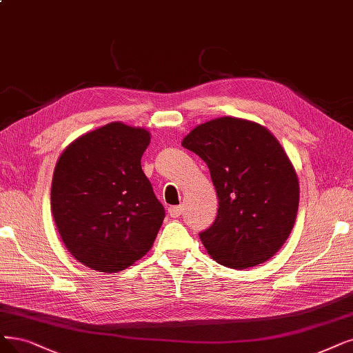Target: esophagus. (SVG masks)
<instances>
[{
	"instance_id": "obj_1",
	"label": "esophagus",
	"mask_w": 353,
	"mask_h": 353,
	"mask_svg": "<svg viewBox=\"0 0 353 353\" xmlns=\"http://www.w3.org/2000/svg\"><path fill=\"white\" fill-rule=\"evenodd\" d=\"M168 214L171 216L172 219H176L182 214V207L181 205H171L168 208Z\"/></svg>"
}]
</instances>
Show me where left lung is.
I'll return each mask as SVG.
<instances>
[{"mask_svg": "<svg viewBox=\"0 0 353 353\" xmlns=\"http://www.w3.org/2000/svg\"><path fill=\"white\" fill-rule=\"evenodd\" d=\"M182 146L207 163L217 191V217L200 233L208 255L232 270L272 258L292 230L300 200L278 140L256 123L221 117L196 125Z\"/></svg>", "mask_w": 353, "mask_h": 353, "instance_id": "obj_1", "label": "left lung"}]
</instances>
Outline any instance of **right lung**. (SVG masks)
I'll list each match as a JSON object with an SVG mask.
<instances>
[{
  "instance_id": "obj_1",
  "label": "right lung",
  "mask_w": 353,
  "mask_h": 353,
  "mask_svg": "<svg viewBox=\"0 0 353 353\" xmlns=\"http://www.w3.org/2000/svg\"><path fill=\"white\" fill-rule=\"evenodd\" d=\"M145 129L110 123L78 137L56 163L50 205L72 256L91 270L119 272L152 248L165 210L142 171Z\"/></svg>"
}]
</instances>
